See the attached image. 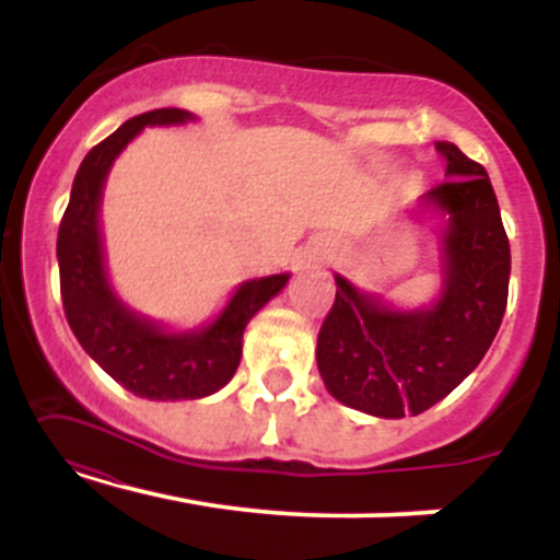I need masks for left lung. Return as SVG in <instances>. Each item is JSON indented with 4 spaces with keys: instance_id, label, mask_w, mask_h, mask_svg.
Wrapping results in <instances>:
<instances>
[{
    "instance_id": "1",
    "label": "left lung",
    "mask_w": 560,
    "mask_h": 560,
    "mask_svg": "<svg viewBox=\"0 0 560 560\" xmlns=\"http://www.w3.org/2000/svg\"><path fill=\"white\" fill-rule=\"evenodd\" d=\"M445 182L423 199L447 213L442 294L432 307L395 311L337 276L316 361L339 402L378 419L419 416L458 387L490 350L503 320L511 244L490 176L453 141H436Z\"/></svg>"
}]
</instances>
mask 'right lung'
<instances>
[{
	"label": "right lung",
	"mask_w": 560,
	"mask_h": 560,
	"mask_svg": "<svg viewBox=\"0 0 560 560\" xmlns=\"http://www.w3.org/2000/svg\"><path fill=\"white\" fill-rule=\"evenodd\" d=\"M191 118L195 115L178 107L141 113L92 147L75 173L57 231L60 294L70 329L115 382L147 400H197L226 387L240 365L244 326L289 279V273H276L244 281L213 324L182 334H171L137 316L115 298L100 234L107 171L144 126H173Z\"/></svg>",
	"instance_id": "obj_1"
}]
</instances>
